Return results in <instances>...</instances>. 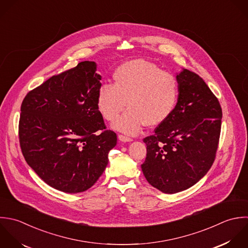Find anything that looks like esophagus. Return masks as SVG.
Returning a JSON list of instances; mask_svg holds the SVG:
<instances>
[{"label":"esophagus","mask_w":248,"mask_h":248,"mask_svg":"<svg viewBox=\"0 0 248 248\" xmlns=\"http://www.w3.org/2000/svg\"><path fill=\"white\" fill-rule=\"evenodd\" d=\"M118 138H119V140H120L121 142H131V141H132L131 138L126 137V136H124V135H121V134L118 136Z\"/></svg>","instance_id":"34e87169"}]
</instances>
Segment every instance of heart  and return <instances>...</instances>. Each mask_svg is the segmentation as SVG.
Segmentation results:
<instances>
[{"mask_svg":"<svg viewBox=\"0 0 248 248\" xmlns=\"http://www.w3.org/2000/svg\"><path fill=\"white\" fill-rule=\"evenodd\" d=\"M114 84H102L96 104L102 117L114 122L127 104V111L113 127L135 135L145 124L157 126L172 115L178 100L176 77L145 60H132L120 65L113 74Z\"/></svg>","mask_w":248,"mask_h":248,"instance_id":"obj_1","label":"heart"}]
</instances>
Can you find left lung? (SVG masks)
<instances>
[{"label":"left lung","mask_w":248,"mask_h":248,"mask_svg":"<svg viewBox=\"0 0 248 248\" xmlns=\"http://www.w3.org/2000/svg\"><path fill=\"white\" fill-rule=\"evenodd\" d=\"M179 95L169 119L144 139L141 165L151 186L174 194L197 184L211 169L218 147L222 110L218 99L196 73H177Z\"/></svg>","instance_id":"1"}]
</instances>
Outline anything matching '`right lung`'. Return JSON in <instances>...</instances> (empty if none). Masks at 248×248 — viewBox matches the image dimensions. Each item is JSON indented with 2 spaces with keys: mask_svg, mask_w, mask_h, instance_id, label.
Instances as JSON below:
<instances>
[{
  "mask_svg": "<svg viewBox=\"0 0 248 248\" xmlns=\"http://www.w3.org/2000/svg\"><path fill=\"white\" fill-rule=\"evenodd\" d=\"M101 76L94 62L52 76L21 105L19 141L28 165L51 187L79 193L92 187L117 144L105 130L96 95Z\"/></svg>",
  "mask_w": 248,
  "mask_h": 248,
  "instance_id": "right-lung-1",
  "label": "right lung"
}]
</instances>
